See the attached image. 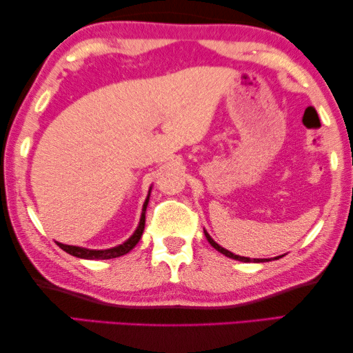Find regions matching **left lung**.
I'll list each match as a JSON object with an SVG mask.
<instances>
[{"label": "left lung", "instance_id": "left-lung-1", "mask_svg": "<svg viewBox=\"0 0 353 353\" xmlns=\"http://www.w3.org/2000/svg\"><path fill=\"white\" fill-rule=\"evenodd\" d=\"M205 236H206V239H208V242H210V244L216 248L217 252H221L222 255H225V256H228V258H233V259H238V261H242V263H264V261H269V259H259V258H253V259H250V258H247V256H239V255H234V253H231V252H228L227 248H223V247H221L217 244V242H214V239L211 238L210 234L206 233V230H205ZM279 258H281V256H276L275 259H279Z\"/></svg>", "mask_w": 353, "mask_h": 353}]
</instances>
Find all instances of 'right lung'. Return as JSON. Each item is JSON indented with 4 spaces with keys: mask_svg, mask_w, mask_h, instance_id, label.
Masks as SVG:
<instances>
[{
    "mask_svg": "<svg viewBox=\"0 0 353 353\" xmlns=\"http://www.w3.org/2000/svg\"><path fill=\"white\" fill-rule=\"evenodd\" d=\"M148 199H150V194H148V197L145 200V203H143L139 227L136 228L134 233H132L131 238L128 241H125L123 244H120L117 247H112V248H106V250H90V248H83V247H77V245H67V244H61V242H56V244L59 245L63 252L70 253L72 256L84 258V259H111V258L126 255V253L136 247V244L139 242V239H141V236L143 233V228H145V211H147Z\"/></svg>",
    "mask_w": 353,
    "mask_h": 353,
    "instance_id": "1",
    "label": "right lung"
}]
</instances>
